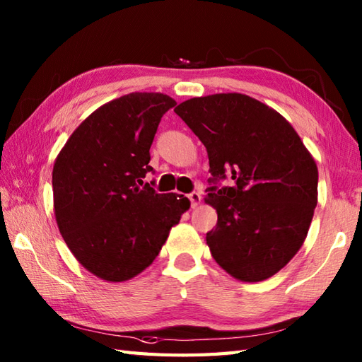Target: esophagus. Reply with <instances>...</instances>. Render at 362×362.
<instances>
[{
    "label": "esophagus",
    "mask_w": 362,
    "mask_h": 362,
    "mask_svg": "<svg viewBox=\"0 0 362 362\" xmlns=\"http://www.w3.org/2000/svg\"><path fill=\"white\" fill-rule=\"evenodd\" d=\"M188 197H189L191 206H193V209H196V206L201 205V202H202V196H201V193H197V191H193V193H189Z\"/></svg>",
    "instance_id": "34e87169"
}]
</instances>
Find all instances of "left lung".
Masks as SVG:
<instances>
[{"mask_svg": "<svg viewBox=\"0 0 362 362\" xmlns=\"http://www.w3.org/2000/svg\"><path fill=\"white\" fill-rule=\"evenodd\" d=\"M174 112L204 143L218 211L206 233L216 263L241 281H261L302 247L317 205L316 161L279 112L241 93L193 98ZM228 173L233 187L217 182Z\"/></svg>", "mask_w": 362, "mask_h": 362, "instance_id": "8db88e82", "label": "left lung"}]
</instances>
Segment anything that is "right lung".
<instances>
[{"mask_svg":"<svg viewBox=\"0 0 362 362\" xmlns=\"http://www.w3.org/2000/svg\"><path fill=\"white\" fill-rule=\"evenodd\" d=\"M175 101L130 93L81 122L52 169L54 213L76 259L105 281H126L152 264L189 209L183 194L156 193L143 179L151 144Z\"/></svg>","mask_w":362,"mask_h":362,"instance_id":"right-lung-1","label":"right lung"}]
</instances>
